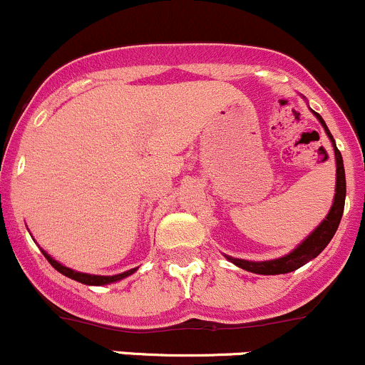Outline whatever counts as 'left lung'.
I'll return each instance as SVG.
<instances>
[{
	"label": "left lung",
	"mask_w": 365,
	"mask_h": 365,
	"mask_svg": "<svg viewBox=\"0 0 365 365\" xmlns=\"http://www.w3.org/2000/svg\"><path fill=\"white\" fill-rule=\"evenodd\" d=\"M314 115L317 117V120L321 122L322 128H324L327 138L333 143L334 150V158H336V193H334L333 205H331L329 214L326 215V219L319 224L317 227L310 232L309 236L298 245L293 252H289L288 255L281 257V259L274 260H265V262H252V260H243V259H232V257L226 255V259L237 267L245 269V271L253 272V274H265V276H274V274H286L297 271L298 267L305 265L307 262H310L319 253L327 247L331 240H333L334 232L339 226V220H341L343 208H345V196H346V181H345V167H343V158L339 150L336 148V143H334L333 136H331L329 129H327L326 122L322 120V117L317 112H314Z\"/></svg>",
	"instance_id": "obj_1"
}]
</instances>
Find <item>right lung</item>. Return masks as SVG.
Here are the masks:
<instances>
[{"label":"right lung","mask_w":365,"mask_h":365,"mask_svg":"<svg viewBox=\"0 0 365 365\" xmlns=\"http://www.w3.org/2000/svg\"><path fill=\"white\" fill-rule=\"evenodd\" d=\"M41 252H43V255L46 257V260L50 262L56 271L63 274V276L71 277V279H73V281H79V282H83V284H89V286H103V284H110V282H117V281L124 279V277H128V276H130V274H134L138 271V267H136V269H130V271H128V272L117 274V276H94V274L77 272V271H73V269L65 267V265H61L60 262H56L53 257L48 255L44 250H41Z\"/></svg>","instance_id":"right-lung-1"}]
</instances>
